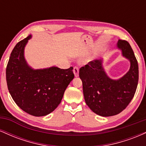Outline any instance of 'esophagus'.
<instances>
[{
	"label": "esophagus",
	"mask_w": 146,
	"mask_h": 146,
	"mask_svg": "<svg viewBox=\"0 0 146 146\" xmlns=\"http://www.w3.org/2000/svg\"><path fill=\"white\" fill-rule=\"evenodd\" d=\"M73 73H74V75L76 77H78L79 76V68L78 67H77V66H75L74 68H73Z\"/></svg>",
	"instance_id": "obj_1"
}]
</instances>
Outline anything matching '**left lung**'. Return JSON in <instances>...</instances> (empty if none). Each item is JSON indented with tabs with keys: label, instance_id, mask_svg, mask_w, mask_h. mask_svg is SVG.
Listing matches in <instances>:
<instances>
[{
	"label": "left lung",
	"instance_id": "1",
	"mask_svg": "<svg viewBox=\"0 0 146 146\" xmlns=\"http://www.w3.org/2000/svg\"><path fill=\"white\" fill-rule=\"evenodd\" d=\"M117 47L130 62V69L122 78H110L102 59L89 62L79 72L86 104L92 111L102 117L113 116L123 111L133 98L138 84V63L130 44L119 40Z\"/></svg>",
	"mask_w": 146,
	"mask_h": 146
}]
</instances>
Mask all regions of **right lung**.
Masks as SVG:
<instances>
[{
	"instance_id": "right-lung-1",
	"label": "right lung",
	"mask_w": 146,
	"mask_h": 146,
	"mask_svg": "<svg viewBox=\"0 0 146 146\" xmlns=\"http://www.w3.org/2000/svg\"><path fill=\"white\" fill-rule=\"evenodd\" d=\"M31 35L16 44L6 68L9 92L15 103L36 117L48 115L62 101L66 87L74 78L73 69L56 66L33 69L25 58L24 51Z\"/></svg>"
}]
</instances>
